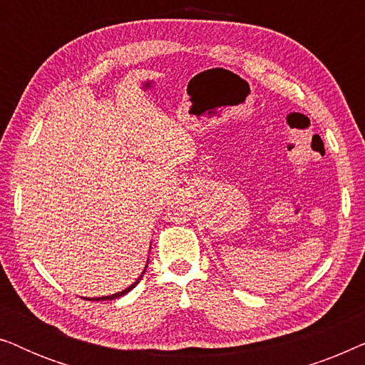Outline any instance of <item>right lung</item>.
I'll use <instances>...</instances> for the list:
<instances>
[{"mask_svg":"<svg viewBox=\"0 0 365 365\" xmlns=\"http://www.w3.org/2000/svg\"><path fill=\"white\" fill-rule=\"evenodd\" d=\"M146 267H148V264H146ZM146 267H144V271L141 272V276H139L138 279H136V282H133L131 286L129 287H126L124 289V291H121V292H116V294H111V296H103V297H94V299H91V301H113V299H118V297H121V296H124V294H128L129 291H131V289H134L139 284V281H141V277H143V274L146 272Z\"/></svg>","mask_w":365,"mask_h":365,"instance_id":"right-lung-1","label":"right lung"}]
</instances>
